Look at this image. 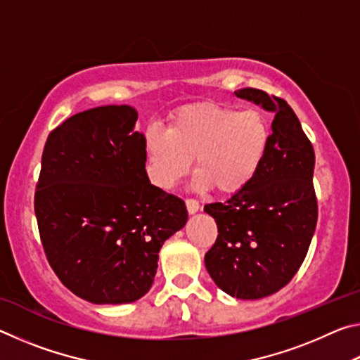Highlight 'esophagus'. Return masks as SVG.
<instances>
[{
	"instance_id": "esophagus-1",
	"label": "esophagus",
	"mask_w": 360,
	"mask_h": 360,
	"mask_svg": "<svg viewBox=\"0 0 360 360\" xmlns=\"http://www.w3.org/2000/svg\"><path fill=\"white\" fill-rule=\"evenodd\" d=\"M186 206H187L188 214H195V212L200 211V203L197 202V200H193V198L186 200Z\"/></svg>"
}]
</instances>
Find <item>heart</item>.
<instances>
[{"label":"heart","mask_w":360,"mask_h":360,"mask_svg":"<svg viewBox=\"0 0 360 360\" xmlns=\"http://www.w3.org/2000/svg\"><path fill=\"white\" fill-rule=\"evenodd\" d=\"M270 136V124L257 109L202 103L179 109L167 130H146V150L162 187L178 184L195 158V187L236 193L259 173Z\"/></svg>","instance_id":"heart-1"}]
</instances>
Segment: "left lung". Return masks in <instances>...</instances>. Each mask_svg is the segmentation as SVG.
<instances>
[{"instance_id":"left-lung-1","label":"left lung","mask_w":360,"mask_h":360,"mask_svg":"<svg viewBox=\"0 0 360 360\" xmlns=\"http://www.w3.org/2000/svg\"><path fill=\"white\" fill-rule=\"evenodd\" d=\"M235 96L275 115L273 133L255 178L225 203L205 206L219 231L205 265L225 294L257 300L283 289L308 252L318 222L314 150L284 100L249 87Z\"/></svg>"}]
</instances>
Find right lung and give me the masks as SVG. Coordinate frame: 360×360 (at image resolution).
<instances>
[{"label":"right lung","mask_w":360,"mask_h":360,"mask_svg":"<svg viewBox=\"0 0 360 360\" xmlns=\"http://www.w3.org/2000/svg\"><path fill=\"white\" fill-rule=\"evenodd\" d=\"M136 120L129 105L87 109L57 127L42 152V246L60 281L90 303L148 294L160 248L187 222L184 202L150 184Z\"/></svg>","instance_id":"obj_1"}]
</instances>
